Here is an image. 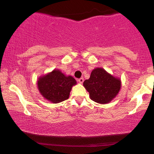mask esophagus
<instances>
[{"label":"esophagus","mask_w":154,"mask_h":154,"mask_svg":"<svg viewBox=\"0 0 154 154\" xmlns=\"http://www.w3.org/2000/svg\"><path fill=\"white\" fill-rule=\"evenodd\" d=\"M78 81H79L80 83H83L84 81V79L83 78H81V79H79V80H78Z\"/></svg>","instance_id":"obj_1"}]
</instances>
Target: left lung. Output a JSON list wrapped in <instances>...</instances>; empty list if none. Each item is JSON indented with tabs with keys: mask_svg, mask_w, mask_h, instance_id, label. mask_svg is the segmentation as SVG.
Instances as JSON below:
<instances>
[{
	"mask_svg": "<svg viewBox=\"0 0 154 154\" xmlns=\"http://www.w3.org/2000/svg\"><path fill=\"white\" fill-rule=\"evenodd\" d=\"M83 86L92 101L99 104H107L119 93L121 81L104 69L96 68L92 70L90 79L83 82Z\"/></svg>",
	"mask_w": 154,
	"mask_h": 154,
	"instance_id": "8db88e82",
	"label": "left lung"
}]
</instances>
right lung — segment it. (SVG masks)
Returning <instances> with one entry per match:
<instances>
[{
  "label": "right lung",
  "mask_w": 154,
  "mask_h": 154,
  "mask_svg": "<svg viewBox=\"0 0 154 154\" xmlns=\"http://www.w3.org/2000/svg\"><path fill=\"white\" fill-rule=\"evenodd\" d=\"M37 85L41 95L56 104L69 99L71 88L76 85V81L71 75L66 76L61 71L54 69L40 77Z\"/></svg>",
  "instance_id": "obj_1"
}]
</instances>
